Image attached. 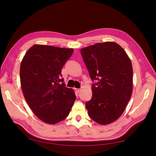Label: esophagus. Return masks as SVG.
Returning a JSON list of instances; mask_svg holds the SVG:
<instances>
[{
	"mask_svg": "<svg viewBox=\"0 0 156 156\" xmlns=\"http://www.w3.org/2000/svg\"><path fill=\"white\" fill-rule=\"evenodd\" d=\"M75 91H76L77 93H79L80 91L81 90V88H75Z\"/></svg>",
	"mask_w": 156,
	"mask_h": 156,
	"instance_id": "1",
	"label": "esophagus"
}]
</instances>
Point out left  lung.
Listing matches in <instances>:
<instances>
[{"label":"left lung","instance_id":"8db88e82","mask_svg":"<svg viewBox=\"0 0 156 156\" xmlns=\"http://www.w3.org/2000/svg\"><path fill=\"white\" fill-rule=\"evenodd\" d=\"M92 85V97L86 103L89 117L99 124L107 125L119 119L133 91L131 61L122 47L106 41L81 49Z\"/></svg>","mask_w":156,"mask_h":156}]
</instances>
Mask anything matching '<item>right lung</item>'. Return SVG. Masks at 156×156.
<instances>
[{"mask_svg":"<svg viewBox=\"0 0 156 156\" xmlns=\"http://www.w3.org/2000/svg\"><path fill=\"white\" fill-rule=\"evenodd\" d=\"M73 49L35 44L27 51L20 66V82L28 105L48 124L64 120L76 99L72 88L61 79L63 66Z\"/></svg>","mask_w":156,"mask_h":156,"instance_id":"add662e5","label":"right lung"}]
</instances>
